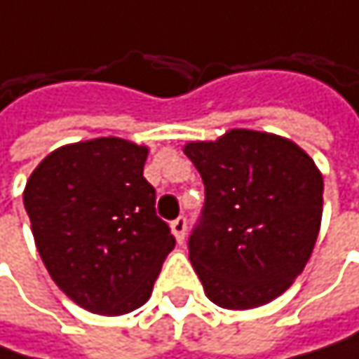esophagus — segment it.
<instances>
[{"label":"esophagus","mask_w":359,"mask_h":359,"mask_svg":"<svg viewBox=\"0 0 359 359\" xmlns=\"http://www.w3.org/2000/svg\"><path fill=\"white\" fill-rule=\"evenodd\" d=\"M170 227H172V233H174L176 242H178V244H183V242H185V236H187V219H185V217H178V219L172 221Z\"/></svg>","instance_id":"34e87169"}]
</instances>
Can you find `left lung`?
<instances>
[{
	"instance_id": "obj_1",
	"label": "left lung",
	"mask_w": 359,
	"mask_h": 359,
	"mask_svg": "<svg viewBox=\"0 0 359 359\" xmlns=\"http://www.w3.org/2000/svg\"><path fill=\"white\" fill-rule=\"evenodd\" d=\"M204 181V208L189 259L212 303L252 309L280 297L305 269L322 221L324 181L292 140L231 130L189 142Z\"/></svg>"
}]
</instances>
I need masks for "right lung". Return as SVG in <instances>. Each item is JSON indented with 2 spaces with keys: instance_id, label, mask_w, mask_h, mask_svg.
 Segmentation results:
<instances>
[{
  "instance_id": "obj_1",
  "label": "right lung",
  "mask_w": 359,
  "mask_h": 359,
  "mask_svg": "<svg viewBox=\"0 0 359 359\" xmlns=\"http://www.w3.org/2000/svg\"><path fill=\"white\" fill-rule=\"evenodd\" d=\"M144 161L147 147L94 138L52 151L25 187V210L48 273L92 313L140 307L176 244L155 215Z\"/></svg>"
}]
</instances>
